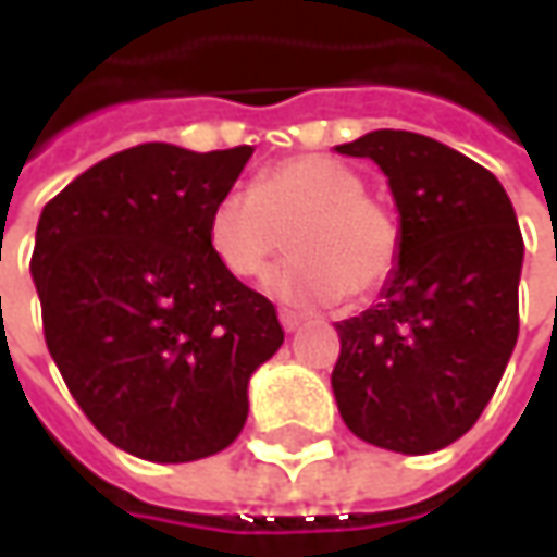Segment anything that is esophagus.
Masks as SVG:
<instances>
[{"label":"esophagus","instance_id":"1","mask_svg":"<svg viewBox=\"0 0 557 557\" xmlns=\"http://www.w3.org/2000/svg\"><path fill=\"white\" fill-rule=\"evenodd\" d=\"M278 319H282V329H285V332H297V329L304 325V315H300V312L278 310Z\"/></svg>","mask_w":557,"mask_h":557}]
</instances>
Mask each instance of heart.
<instances>
[{"label": "heart", "mask_w": 557, "mask_h": 557, "mask_svg": "<svg viewBox=\"0 0 557 557\" xmlns=\"http://www.w3.org/2000/svg\"><path fill=\"white\" fill-rule=\"evenodd\" d=\"M294 257L267 275V290L288 304H334L369 297L394 272L399 223L366 195L347 163L304 154L267 166L250 188L216 198L207 238L235 278H253L285 247Z\"/></svg>", "instance_id": "1"}]
</instances>
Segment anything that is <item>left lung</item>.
Returning a JSON list of instances; mask_svg holds the SVG:
<instances>
[{
    "label": "left lung",
    "instance_id": "obj_1",
    "mask_svg": "<svg viewBox=\"0 0 557 557\" xmlns=\"http://www.w3.org/2000/svg\"><path fill=\"white\" fill-rule=\"evenodd\" d=\"M334 151L377 163L399 213L377 304L334 325L337 409L372 446L437 453L474 428L518 344L515 207L490 170L418 133L374 129Z\"/></svg>",
    "mask_w": 557,
    "mask_h": 557
}]
</instances>
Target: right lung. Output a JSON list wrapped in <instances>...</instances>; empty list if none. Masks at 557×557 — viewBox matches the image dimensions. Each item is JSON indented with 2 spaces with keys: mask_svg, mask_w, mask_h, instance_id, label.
<instances>
[{
  "mask_svg": "<svg viewBox=\"0 0 557 557\" xmlns=\"http://www.w3.org/2000/svg\"><path fill=\"white\" fill-rule=\"evenodd\" d=\"M253 148L148 141L42 207L33 285L58 372L129 456L207 459L242 434L247 384L285 341L275 307L216 260L207 223Z\"/></svg>",
  "mask_w": 557,
  "mask_h": 557,
  "instance_id": "1",
  "label": "right lung"
}]
</instances>
